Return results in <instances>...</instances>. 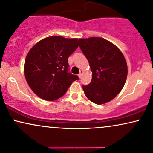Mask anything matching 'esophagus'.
Segmentation results:
<instances>
[{
    "mask_svg": "<svg viewBox=\"0 0 153 153\" xmlns=\"http://www.w3.org/2000/svg\"><path fill=\"white\" fill-rule=\"evenodd\" d=\"M82 74H83V72H82V71H81V72H80V73H79V75H78V76H79V78H81V76H82Z\"/></svg>",
    "mask_w": 153,
    "mask_h": 153,
    "instance_id": "34e87169",
    "label": "esophagus"
}]
</instances>
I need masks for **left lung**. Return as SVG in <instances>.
I'll list each match as a JSON object with an SVG mask.
<instances>
[{"label": "left lung", "instance_id": "obj_1", "mask_svg": "<svg viewBox=\"0 0 153 153\" xmlns=\"http://www.w3.org/2000/svg\"><path fill=\"white\" fill-rule=\"evenodd\" d=\"M79 46L92 72L91 82L82 86L85 95L97 105L110 102L120 94L127 78L124 55L115 45L100 37L79 39Z\"/></svg>", "mask_w": 153, "mask_h": 153}]
</instances>
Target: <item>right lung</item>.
I'll return each instance as SVG.
<instances>
[{
  "mask_svg": "<svg viewBox=\"0 0 153 153\" xmlns=\"http://www.w3.org/2000/svg\"><path fill=\"white\" fill-rule=\"evenodd\" d=\"M78 46V39L51 36L31 48L26 57L24 73L36 96L45 100H55L78 80V76L68 72V57Z\"/></svg>",
  "mask_w": 153,
  "mask_h": 153,
  "instance_id": "1",
  "label": "right lung"
}]
</instances>
